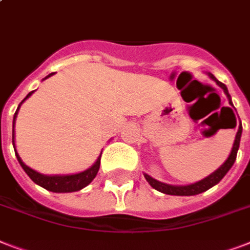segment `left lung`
<instances>
[{
  "label": "left lung",
  "instance_id": "1",
  "mask_svg": "<svg viewBox=\"0 0 250 250\" xmlns=\"http://www.w3.org/2000/svg\"><path fill=\"white\" fill-rule=\"evenodd\" d=\"M208 75H209L210 79L214 80L218 85L221 86L222 89H223V92H225L226 96H227V98H229V105L233 106L227 86H226L223 83H221V82H218L213 74L208 72ZM241 132H243V125H241L240 123V125H239V129H237L236 136H235V141H233L232 149H231V153H229V158L226 160L225 164L222 165L219 168H217L214 172H211L209 176H206V178H204L202 180H198V182L188 184V186H172V184H167V183L160 182V180H157V179L152 178L150 175L145 174L144 172V176L145 179H146V182H148L149 184L154 188V189L158 190V192H162V193L165 194H171V196H194V194L202 193V192L210 189L211 187L218 184V183L221 182L222 179L225 178V175L229 172V168H231V167L233 166V164H235L236 156H237V150H239V146H240Z\"/></svg>",
  "mask_w": 250,
  "mask_h": 250
}]
</instances>
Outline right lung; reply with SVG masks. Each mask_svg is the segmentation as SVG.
I'll use <instances>...</instances> for the list:
<instances>
[{
	"instance_id": "obj_1",
	"label": "right lung",
	"mask_w": 250,
	"mask_h": 250,
	"mask_svg": "<svg viewBox=\"0 0 250 250\" xmlns=\"http://www.w3.org/2000/svg\"><path fill=\"white\" fill-rule=\"evenodd\" d=\"M52 75H54V72L52 74H49L45 79H48ZM42 79V80H45ZM35 90L32 92H29L23 101L19 104L18 106L17 111L14 114V119H13V145H14V150H15V156L18 158V162L21 164V166L23 167V170L25 171V174L28 175L29 178L32 179L33 182L36 183L37 186L42 187L45 189L50 190V192H56V193H70V192H76V190L83 189L84 187H86L89 184L94 178H96V175H97L98 170H100V164H101V154L98 156V158L96 160L92 166L89 168H86V170L82 171V172H78V174H70V175H45L41 174L39 171L33 170L31 167H28L27 165L21 161V156L18 154L17 148H15V131H14V127H15V119H17L18 111L21 109V104L27 100V98L33 93Z\"/></svg>"
}]
</instances>
